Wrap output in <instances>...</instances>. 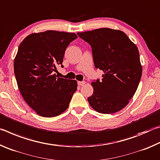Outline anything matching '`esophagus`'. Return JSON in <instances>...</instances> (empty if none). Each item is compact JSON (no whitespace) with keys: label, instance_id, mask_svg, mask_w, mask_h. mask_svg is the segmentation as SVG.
<instances>
[{"label":"esophagus","instance_id":"esophagus-1","mask_svg":"<svg viewBox=\"0 0 160 160\" xmlns=\"http://www.w3.org/2000/svg\"><path fill=\"white\" fill-rule=\"evenodd\" d=\"M85 84V81H78V85L79 86H82Z\"/></svg>","mask_w":160,"mask_h":160}]
</instances>
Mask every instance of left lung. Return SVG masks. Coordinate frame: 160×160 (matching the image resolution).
<instances>
[{"label":"left lung","mask_w":160,"mask_h":160,"mask_svg":"<svg viewBox=\"0 0 160 160\" xmlns=\"http://www.w3.org/2000/svg\"><path fill=\"white\" fill-rule=\"evenodd\" d=\"M91 46L96 68L104 72L102 80L92 82L89 104L96 112L109 114L123 109L138 88L142 76L139 51L123 32L109 28L78 32Z\"/></svg>","instance_id":"obj_1"}]
</instances>
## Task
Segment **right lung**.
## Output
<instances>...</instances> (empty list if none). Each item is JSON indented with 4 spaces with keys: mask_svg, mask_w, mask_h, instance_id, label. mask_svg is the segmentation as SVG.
<instances>
[{
    "mask_svg": "<svg viewBox=\"0 0 160 160\" xmlns=\"http://www.w3.org/2000/svg\"><path fill=\"white\" fill-rule=\"evenodd\" d=\"M74 33L48 30L28 35L19 46L14 72L19 90L29 107L43 117L64 112L77 90V81L58 78L53 71L63 68L68 46Z\"/></svg>",
    "mask_w": 160,
    "mask_h": 160,
    "instance_id": "obj_1",
    "label": "right lung"
}]
</instances>
